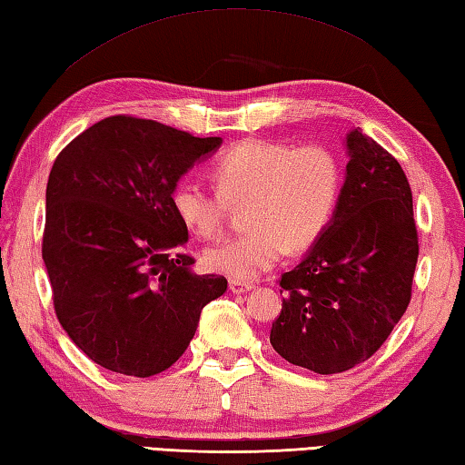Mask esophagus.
<instances>
[{
	"instance_id": "obj_1",
	"label": "esophagus",
	"mask_w": 465,
	"mask_h": 465,
	"mask_svg": "<svg viewBox=\"0 0 465 465\" xmlns=\"http://www.w3.org/2000/svg\"><path fill=\"white\" fill-rule=\"evenodd\" d=\"M254 289V284H250V282H242V281H230V291L233 292V294H242V292H248V291H252Z\"/></svg>"
}]
</instances>
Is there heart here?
Wrapping results in <instances>:
<instances>
[{"label": "heart", "instance_id": "heart-1", "mask_svg": "<svg viewBox=\"0 0 465 465\" xmlns=\"http://www.w3.org/2000/svg\"><path fill=\"white\" fill-rule=\"evenodd\" d=\"M211 174L217 189L183 179L174 184L171 203L183 227L211 240L222 233L230 209L250 201L252 230L203 252L209 270L233 281H254L286 248L309 250L331 223L341 195L340 160L321 144L294 148L274 140H242L215 160Z\"/></svg>", "mask_w": 465, "mask_h": 465}]
</instances>
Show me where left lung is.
Here are the masks:
<instances>
[{
    "label": "left lung",
    "instance_id": "obj_1",
    "mask_svg": "<svg viewBox=\"0 0 465 465\" xmlns=\"http://www.w3.org/2000/svg\"><path fill=\"white\" fill-rule=\"evenodd\" d=\"M345 148L335 215L278 281L286 299L270 329L286 361L317 374H340L374 356L409 307L419 258L412 193L399 160L360 128Z\"/></svg>",
    "mask_w": 465,
    "mask_h": 465
}]
</instances>
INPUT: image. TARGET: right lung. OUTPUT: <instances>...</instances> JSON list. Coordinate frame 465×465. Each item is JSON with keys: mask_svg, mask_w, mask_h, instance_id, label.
<instances>
[{"mask_svg": "<svg viewBox=\"0 0 465 465\" xmlns=\"http://www.w3.org/2000/svg\"><path fill=\"white\" fill-rule=\"evenodd\" d=\"M222 144L154 120L112 115L56 156L42 260L54 313L74 345L112 372L148 378L179 360L225 276L195 274L171 195Z\"/></svg>", "mask_w": 465, "mask_h": 465, "instance_id": "add662e5", "label": "right lung"}]
</instances>
